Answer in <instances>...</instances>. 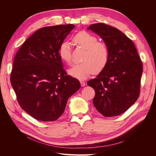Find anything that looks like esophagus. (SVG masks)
Returning <instances> with one entry per match:
<instances>
[{
	"mask_svg": "<svg viewBox=\"0 0 156 156\" xmlns=\"http://www.w3.org/2000/svg\"><path fill=\"white\" fill-rule=\"evenodd\" d=\"M80 83H81V85L82 86V87H84V86H85V82H84V81H80Z\"/></svg>",
	"mask_w": 156,
	"mask_h": 156,
	"instance_id": "34e87169",
	"label": "esophagus"
}]
</instances>
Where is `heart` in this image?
I'll use <instances>...</instances> for the list:
<instances>
[{
  "label": "heart",
  "instance_id": "obj_1",
  "mask_svg": "<svg viewBox=\"0 0 156 156\" xmlns=\"http://www.w3.org/2000/svg\"><path fill=\"white\" fill-rule=\"evenodd\" d=\"M73 41L85 49L82 61L68 70L71 76L77 79H86L92 73L101 72L107 66L109 52L106 44L98 41L97 37L86 31L79 32L73 37ZM60 58L68 64L72 62V50L68 42H63L58 49Z\"/></svg>",
  "mask_w": 156,
  "mask_h": 156
}]
</instances>
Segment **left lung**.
Returning <instances> with one entry per match:
<instances>
[{"label":"left lung","mask_w":156,"mask_h":156,"mask_svg":"<svg viewBox=\"0 0 156 156\" xmlns=\"http://www.w3.org/2000/svg\"><path fill=\"white\" fill-rule=\"evenodd\" d=\"M108 47L109 58L105 68L87 84L95 90L93 103L105 117L119 116L137 100L143 64L133 42L116 28L96 23L88 28Z\"/></svg>","instance_id":"obj_1"}]
</instances>
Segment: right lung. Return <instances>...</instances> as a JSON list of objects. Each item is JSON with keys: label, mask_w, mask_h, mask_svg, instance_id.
I'll return each instance as SVG.
<instances>
[{"label": "right lung", "mask_w": 156, "mask_h": 156, "mask_svg": "<svg viewBox=\"0 0 156 156\" xmlns=\"http://www.w3.org/2000/svg\"><path fill=\"white\" fill-rule=\"evenodd\" d=\"M72 24L45 27L36 31L18 50L10 82L21 107L34 119L53 122L63 114L68 99L81 87L68 75L58 55Z\"/></svg>", "instance_id": "1"}]
</instances>
